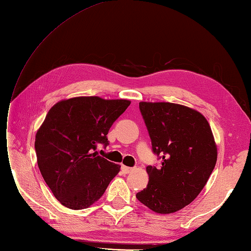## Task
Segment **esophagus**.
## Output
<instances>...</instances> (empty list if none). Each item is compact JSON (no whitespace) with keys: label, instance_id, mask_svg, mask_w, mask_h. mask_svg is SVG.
<instances>
[{"label":"esophagus","instance_id":"esophagus-1","mask_svg":"<svg viewBox=\"0 0 251 251\" xmlns=\"http://www.w3.org/2000/svg\"><path fill=\"white\" fill-rule=\"evenodd\" d=\"M121 169H122L123 173H125V174H128V173H130L131 171H133V168L127 167V166H124V165H122V167H121Z\"/></svg>","mask_w":251,"mask_h":251}]
</instances>
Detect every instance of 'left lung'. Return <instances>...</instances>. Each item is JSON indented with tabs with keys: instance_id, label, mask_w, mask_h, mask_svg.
Listing matches in <instances>:
<instances>
[{
	"instance_id": "1",
	"label": "left lung",
	"mask_w": 251,
	"mask_h": 251,
	"mask_svg": "<svg viewBox=\"0 0 251 251\" xmlns=\"http://www.w3.org/2000/svg\"><path fill=\"white\" fill-rule=\"evenodd\" d=\"M152 150L161 166H148L147 187L136 198L151 211L171 214L204 188L217 161L211 126L199 111L169 102H140Z\"/></svg>"
}]
</instances>
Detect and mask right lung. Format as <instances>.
I'll use <instances>...</instances> for the list:
<instances>
[{
  "label": "right lung",
  "instance_id": "1",
  "mask_svg": "<svg viewBox=\"0 0 251 251\" xmlns=\"http://www.w3.org/2000/svg\"><path fill=\"white\" fill-rule=\"evenodd\" d=\"M130 105L124 99L76 97L56 103L35 135L37 165L60 203L83 209L98 201L121 166L98 156L97 145Z\"/></svg>",
  "mask_w": 251,
  "mask_h": 251
}]
</instances>
